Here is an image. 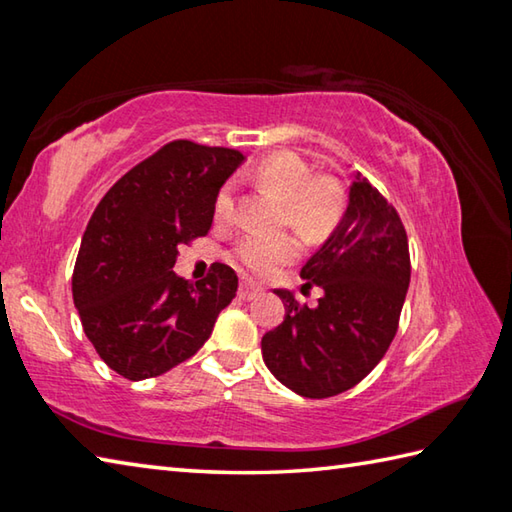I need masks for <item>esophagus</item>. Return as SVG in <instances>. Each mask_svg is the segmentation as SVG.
<instances>
[{
	"label": "esophagus",
	"mask_w": 512,
	"mask_h": 512,
	"mask_svg": "<svg viewBox=\"0 0 512 512\" xmlns=\"http://www.w3.org/2000/svg\"><path fill=\"white\" fill-rule=\"evenodd\" d=\"M259 295H262V288L255 286V284L244 282V284L239 286V297H241V300L250 302V300H255V297H259Z\"/></svg>",
	"instance_id": "obj_1"
}]
</instances>
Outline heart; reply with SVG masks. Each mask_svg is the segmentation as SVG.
Returning <instances> with one entry per match:
<instances>
[{"instance_id": "b5f03b06", "label": "heart", "mask_w": 512, "mask_h": 512, "mask_svg": "<svg viewBox=\"0 0 512 512\" xmlns=\"http://www.w3.org/2000/svg\"><path fill=\"white\" fill-rule=\"evenodd\" d=\"M253 179L284 197L282 221L304 239L329 237L345 215V190L331 174L313 176V167L295 152H273L253 167ZM235 217V185L224 183L215 197V219L228 224ZM300 255V239L293 232L262 235L250 232L232 248V259L257 277L271 275Z\"/></svg>"}]
</instances>
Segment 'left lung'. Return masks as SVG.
Returning a JSON list of instances; mask_svg holds the SVG:
<instances>
[{"label":"left lung","mask_w":512,"mask_h":512,"mask_svg":"<svg viewBox=\"0 0 512 512\" xmlns=\"http://www.w3.org/2000/svg\"><path fill=\"white\" fill-rule=\"evenodd\" d=\"M410 273L401 217L358 172L345 217L302 266L304 288H322L318 306L311 309L293 293L275 291L286 315L262 338L266 367L304 398H329L356 387L392 345Z\"/></svg>","instance_id":"left-lung-1"}]
</instances>
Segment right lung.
<instances>
[{"label": "right lung", "mask_w": 512, "mask_h": 512, "mask_svg": "<svg viewBox=\"0 0 512 512\" xmlns=\"http://www.w3.org/2000/svg\"><path fill=\"white\" fill-rule=\"evenodd\" d=\"M244 163L230 147L172 141L111 185L73 266V304L98 356L127 380L161 376L197 353L237 295L226 264L176 277L179 246L206 237L215 197Z\"/></svg>", "instance_id": "obj_1"}]
</instances>
